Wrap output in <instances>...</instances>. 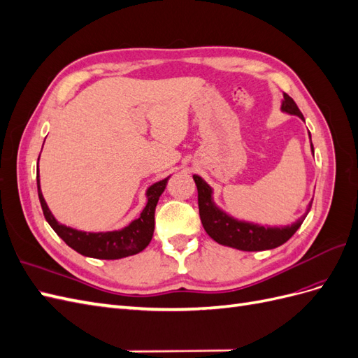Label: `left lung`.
Masks as SVG:
<instances>
[{
    "label": "left lung",
    "instance_id": "left-lung-1",
    "mask_svg": "<svg viewBox=\"0 0 358 358\" xmlns=\"http://www.w3.org/2000/svg\"><path fill=\"white\" fill-rule=\"evenodd\" d=\"M280 110L288 115H296L305 121V117H303L294 100H292L291 96L285 92H284L282 104H280ZM309 137H310V133H309ZM310 149L313 154L312 140H310ZM192 178H194V182H196L197 191H199V212H200V220L206 233H208L212 239L215 242H218L220 245L241 249V251H266V249H273L284 245L289 237L299 230V227L303 224V221H305L313 200V199L310 200L306 212L291 225H284V227L259 225L254 222L236 220L229 213H225L222 209H220L218 206L215 204L213 189L208 185V183L197 175H194Z\"/></svg>",
    "mask_w": 358,
    "mask_h": 358
}]
</instances>
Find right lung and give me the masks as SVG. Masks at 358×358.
Listing matches in <instances>:
<instances>
[{"label": "right lung", "instance_id": "add662e5", "mask_svg": "<svg viewBox=\"0 0 358 358\" xmlns=\"http://www.w3.org/2000/svg\"><path fill=\"white\" fill-rule=\"evenodd\" d=\"M169 178L158 180L154 183V185H150L146 191L148 203L138 218L129 222L127 227H124V229L115 230V231H99V233L80 231V230L71 229V227L59 224L55 220V216L52 215L50 209L48 208L45 197H43L41 189H40L38 173H37V189H38L41 209H43V213H45L46 221L49 222L53 231H55L70 248H73L76 252H79L85 257L99 258V259H119V258H125V257L142 252L143 249L149 245V242L152 241L154 229H155V208L159 200V196L166 189Z\"/></svg>", "mask_w": 358, "mask_h": 358}]
</instances>
